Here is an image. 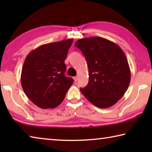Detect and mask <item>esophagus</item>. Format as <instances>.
Wrapping results in <instances>:
<instances>
[{
	"label": "esophagus",
	"instance_id": "34e87169",
	"mask_svg": "<svg viewBox=\"0 0 152 152\" xmlns=\"http://www.w3.org/2000/svg\"><path fill=\"white\" fill-rule=\"evenodd\" d=\"M74 81L76 82V81L78 80V76H75V77H74Z\"/></svg>",
	"mask_w": 152,
	"mask_h": 152
}]
</instances>
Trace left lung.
Here are the masks:
<instances>
[{"mask_svg": "<svg viewBox=\"0 0 152 152\" xmlns=\"http://www.w3.org/2000/svg\"><path fill=\"white\" fill-rule=\"evenodd\" d=\"M85 56L89 80L80 88L87 99L105 109L121 99L129 85L131 72L125 54L119 45L100 37H86L75 43Z\"/></svg>", "mask_w": 152, "mask_h": 152, "instance_id": "left-lung-1", "label": "left lung"}]
</instances>
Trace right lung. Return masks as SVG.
<instances>
[{
    "label": "right lung",
    "mask_w": 152,
    "mask_h": 152,
    "mask_svg": "<svg viewBox=\"0 0 152 152\" xmlns=\"http://www.w3.org/2000/svg\"><path fill=\"white\" fill-rule=\"evenodd\" d=\"M73 39L39 46L27 56L20 82L25 94L41 109H53L64 101L74 80L65 76L64 61Z\"/></svg>",
    "instance_id": "right-lung-1"
}]
</instances>
